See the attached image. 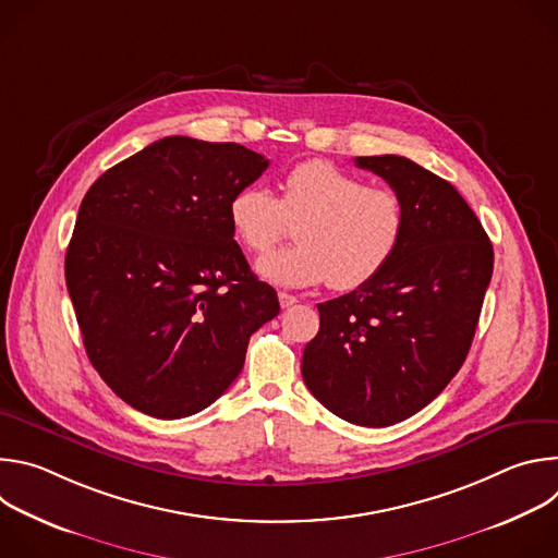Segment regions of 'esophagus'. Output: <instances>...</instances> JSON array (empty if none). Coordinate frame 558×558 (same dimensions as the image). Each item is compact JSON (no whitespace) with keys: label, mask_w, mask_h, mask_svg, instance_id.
Masks as SVG:
<instances>
[{"label":"esophagus","mask_w":558,"mask_h":558,"mask_svg":"<svg viewBox=\"0 0 558 558\" xmlns=\"http://www.w3.org/2000/svg\"><path fill=\"white\" fill-rule=\"evenodd\" d=\"M278 300H280V306H282V308H289V306H293V304L298 302V298L291 295V293H287V291H280V293H278Z\"/></svg>","instance_id":"34e87169"}]
</instances>
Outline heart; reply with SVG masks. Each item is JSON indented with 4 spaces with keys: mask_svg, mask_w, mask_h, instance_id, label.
Returning a JSON list of instances; mask_svg holds the SVG:
<instances>
[{
    "mask_svg": "<svg viewBox=\"0 0 558 558\" xmlns=\"http://www.w3.org/2000/svg\"><path fill=\"white\" fill-rule=\"evenodd\" d=\"M229 225L241 245L254 254L269 252L295 227L298 245L267 254L258 274L284 287H311L329 280L336 291H355L375 280L400 252L407 233V207L390 190L327 163L304 161L282 181V196L250 183L227 207Z\"/></svg>",
    "mask_w": 558,
    "mask_h": 558,
    "instance_id": "heart-1",
    "label": "heart"
}]
</instances>
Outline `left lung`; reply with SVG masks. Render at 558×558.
I'll list each match as a JSON object with an SVG mask.
<instances>
[{
	"label": "left lung",
	"instance_id": "left-lung-1",
	"mask_svg": "<svg viewBox=\"0 0 558 558\" xmlns=\"http://www.w3.org/2000/svg\"><path fill=\"white\" fill-rule=\"evenodd\" d=\"M407 207L400 252L368 284L317 304L320 331L302 379L333 415L381 428L422 411L461 368L486 289L493 245L461 194L411 158L357 156Z\"/></svg>",
	"mask_w": 558,
	"mask_h": 558
}]
</instances>
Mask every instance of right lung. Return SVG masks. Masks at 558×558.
I'll list each match as a JSON object with an SVG mask.
<instances>
[{"label":"right lung","mask_w":558,"mask_h":558,"mask_svg":"<svg viewBox=\"0 0 558 558\" xmlns=\"http://www.w3.org/2000/svg\"><path fill=\"white\" fill-rule=\"evenodd\" d=\"M269 161L166 136L104 172L78 207L65 284L86 353L132 409L190 417L231 386L280 304L233 241L227 207Z\"/></svg>","instance_id":"1"}]
</instances>
